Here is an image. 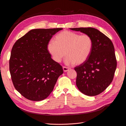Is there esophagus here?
Wrapping results in <instances>:
<instances>
[{"instance_id":"obj_1","label":"esophagus","mask_w":126,"mask_h":126,"mask_svg":"<svg viewBox=\"0 0 126 126\" xmlns=\"http://www.w3.org/2000/svg\"><path fill=\"white\" fill-rule=\"evenodd\" d=\"M70 69V68H68V67H66V66H63V70L64 72H67L68 71H69V70Z\"/></svg>"}]
</instances>
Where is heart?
Listing matches in <instances>:
<instances>
[{"mask_svg":"<svg viewBox=\"0 0 126 126\" xmlns=\"http://www.w3.org/2000/svg\"><path fill=\"white\" fill-rule=\"evenodd\" d=\"M93 46L89 35L65 31L58 34L55 40H51L47 48L54 61L60 63L66 54L65 63L72 65L86 61L92 53Z\"/></svg>","mask_w":126,"mask_h":126,"instance_id":"1","label":"heart"}]
</instances>
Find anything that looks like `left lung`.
Segmentation results:
<instances>
[{"mask_svg": "<svg viewBox=\"0 0 126 126\" xmlns=\"http://www.w3.org/2000/svg\"><path fill=\"white\" fill-rule=\"evenodd\" d=\"M89 35L93 40L92 53L87 61L74 68L76 85L85 95H97L111 83L117 62L113 43L104 34L92 27L70 28Z\"/></svg>", "mask_w": 126, "mask_h": 126, "instance_id": "1", "label": "left lung"}]
</instances>
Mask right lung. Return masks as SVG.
I'll return each instance as SVG.
<instances>
[{"label":"right lung","mask_w":126,"mask_h":126,"mask_svg":"<svg viewBox=\"0 0 126 126\" xmlns=\"http://www.w3.org/2000/svg\"><path fill=\"white\" fill-rule=\"evenodd\" d=\"M63 28L34 29L18 39L12 48L9 68L13 83L24 97L39 101L53 91L62 66L51 58L47 46Z\"/></svg>","instance_id":"obj_1"}]
</instances>
